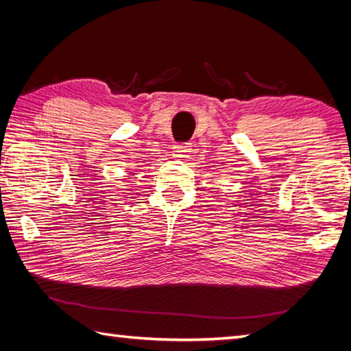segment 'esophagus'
Segmentation results:
<instances>
[{
	"mask_svg": "<svg viewBox=\"0 0 351 351\" xmlns=\"http://www.w3.org/2000/svg\"><path fill=\"white\" fill-rule=\"evenodd\" d=\"M189 152H190V146L187 145L173 146V156H176V158H185V156H189L187 155Z\"/></svg>",
	"mask_w": 351,
	"mask_h": 351,
	"instance_id": "1",
	"label": "esophagus"
}]
</instances>
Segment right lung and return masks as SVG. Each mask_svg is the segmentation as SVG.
<instances>
[{"label":"right lung","mask_w":351,"mask_h":351,"mask_svg":"<svg viewBox=\"0 0 351 351\" xmlns=\"http://www.w3.org/2000/svg\"><path fill=\"white\" fill-rule=\"evenodd\" d=\"M132 175H134V173H132Z\"/></svg>","instance_id":"right-lung-1"}]
</instances>
